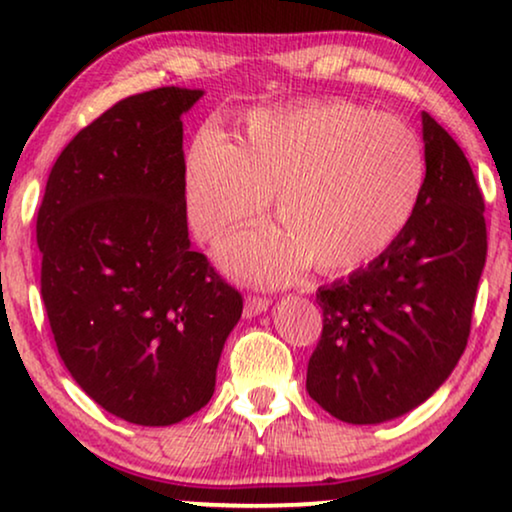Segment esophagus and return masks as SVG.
<instances>
[{"instance_id":"obj_1","label":"esophagus","mask_w":512,"mask_h":512,"mask_svg":"<svg viewBox=\"0 0 512 512\" xmlns=\"http://www.w3.org/2000/svg\"><path fill=\"white\" fill-rule=\"evenodd\" d=\"M270 307V298L265 296H247L244 300V317H256Z\"/></svg>"}]
</instances>
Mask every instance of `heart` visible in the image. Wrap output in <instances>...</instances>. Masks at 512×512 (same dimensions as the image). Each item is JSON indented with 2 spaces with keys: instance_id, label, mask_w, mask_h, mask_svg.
<instances>
[{
  "instance_id": "heart-1",
  "label": "heart",
  "mask_w": 512,
  "mask_h": 512,
  "mask_svg": "<svg viewBox=\"0 0 512 512\" xmlns=\"http://www.w3.org/2000/svg\"><path fill=\"white\" fill-rule=\"evenodd\" d=\"M424 146L403 121L347 100L249 111L240 144L202 128L184 160L188 226L214 242L268 207L284 226L247 230L219 258L258 284L291 282L307 263L345 272L384 254L415 219Z\"/></svg>"
}]
</instances>
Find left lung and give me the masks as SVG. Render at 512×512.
Wrapping results in <instances>:
<instances>
[{"instance_id": "left-lung-1", "label": "left lung", "mask_w": 512, "mask_h": 512, "mask_svg": "<svg viewBox=\"0 0 512 512\" xmlns=\"http://www.w3.org/2000/svg\"><path fill=\"white\" fill-rule=\"evenodd\" d=\"M426 186L415 219L347 279L321 286L307 394L347 424H380L424 403L464 354L487 258L485 200L443 125L422 114Z\"/></svg>"}]
</instances>
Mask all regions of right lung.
Returning <instances> with one entry per match:
<instances>
[{
	"instance_id": "right-lung-1",
	"label": "right lung",
	"mask_w": 512,
	"mask_h": 512,
	"mask_svg": "<svg viewBox=\"0 0 512 512\" xmlns=\"http://www.w3.org/2000/svg\"><path fill=\"white\" fill-rule=\"evenodd\" d=\"M202 90L116 102L55 160L37 216L41 298L69 375L111 415L170 426L205 408L240 291L191 251L184 125Z\"/></svg>"
}]
</instances>
